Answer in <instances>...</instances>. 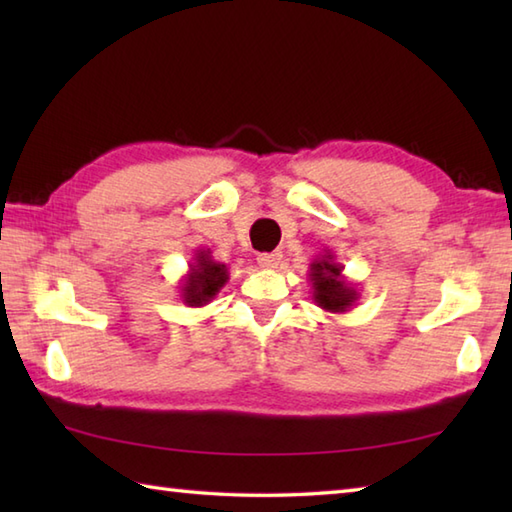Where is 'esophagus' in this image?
<instances>
[{
  "mask_svg": "<svg viewBox=\"0 0 512 512\" xmlns=\"http://www.w3.org/2000/svg\"><path fill=\"white\" fill-rule=\"evenodd\" d=\"M281 257H284V255L277 253V250H275V253H262V255L257 257V262H259V266H262V268L275 270V268H279V264H281Z\"/></svg>",
  "mask_w": 512,
  "mask_h": 512,
  "instance_id": "esophagus-1",
  "label": "esophagus"
}]
</instances>
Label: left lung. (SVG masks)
<instances>
[{
	"label": "left lung",
	"mask_w": 512,
	"mask_h": 512,
	"mask_svg": "<svg viewBox=\"0 0 512 512\" xmlns=\"http://www.w3.org/2000/svg\"><path fill=\"white\" fill-rule=\"evenodd\" d=\"M308 277L312 284V299L325 312L345 314L361 299L358 286L343 275V264L336 262L332 250H325L323 255L314 259Z\"/></svg>",
	"instance_id": "1"
}]
</instances>
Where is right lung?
<instances>
[{
	"label": "right lung",
	"mask_w": 512,
	"mask_h": 512,
	"mask_svg": "<svg viewBox=\"0 0 512 512\" xmlns=\"http://www.w3.org/2000/svg\"><path fill=\"white\" fill-rule=\"evenodd\" d=\"M228 281V268L215 262L211 248H198L189 262L187 275L180 279V299L189 308H204L217 297Z\"/></svg>",
	"instance_id": "add662e5"
}]
</instances>
